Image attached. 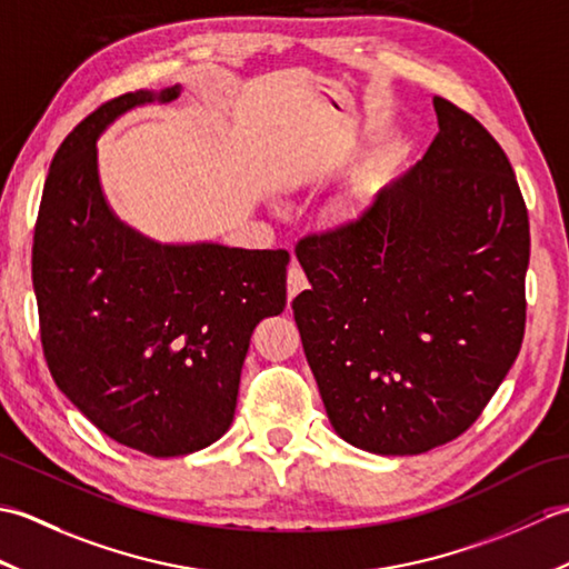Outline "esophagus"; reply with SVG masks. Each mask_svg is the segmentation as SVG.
Wrapping results in <instances>:
<instances>
[{
    "label": "esophagus",
    "mask_w": 569,
    "mask_h": 569,
    "mask_svg": "<svg viewBox=\"0 0 569 569\" xmlns=\"http://www.w3.org/2000/svg\"><path fill=\"white\" fill-rule=\"evenodd\" d=\"M303 288H308V278L298 263L288 269V300H293Z\"/></svg>",
    "instance_id": "obj_1"
}]
</instances>
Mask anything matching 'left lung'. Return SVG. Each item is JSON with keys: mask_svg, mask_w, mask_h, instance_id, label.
Returning a JSON list of instances; mask_svg holds the SVG:
<instances>
[{"mask_svg": "<svg viewBox=\"0 0 569 569\" xmlns=\"http://www.w3.org/2000/svg\"><path fill=\"white\" fill-rule=\"evenodd\" d=\"M438 137L352 222L298 241L293 316L335 432L420 455L475 422L521 352L528 210L503 149L432 100Z\"/></svg>", "mask_w": 569, "mask_h": 569, "instance_id": "obj_1", "label": "left lung"}]
</instances>
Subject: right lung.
I'll list each match as a JSON object with an SVG mask.
<instances>
[{"label": "right lung", "instance_id": "obj_1", "mask_svg": "<svg viewBox=\"0 0 569 569\" xmlns=\"http://www.w3.org/2000/svg\"><path fill=\"white\" fill-rule=\"evenodd\" d=\"M180 84L127 92L60 143L33 232L41 345L72 406L119 445L180 457L232 426L251 332L286 308L283 249L161 244L107 202L98 139L117 117L173 102Z\"/></svg>", "mask_w": 569, "mask_h": 569}]
</instances>
